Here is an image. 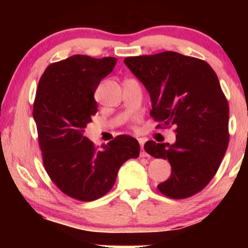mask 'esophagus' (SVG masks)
<instances>
[{
    "instance_id": "obj_1",
    "label": "esophagus",
    "mask_w": 248,
    "mask_h": 248,
    "mask_svg": "<svg viewBox=\"0 0 248 248\" xmlns=\"http://www.w3.org/2000/svg\"><path fill=\"white\" fill-rule=\"evenodd\" d=\"M144 140L143 139H139V143H140V145H141V157H148V155H147V152L144 151V149H143V145H144Z\"/></svg>"
}]
</instances>
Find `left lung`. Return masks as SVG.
<instances>
[{"mask_svg": "<svg viewBox=\"0 0 248 248\" xmlns=\"http://www.w3.org/2000/svg\"><path fill=\"white\" fill-rule=\"evenodd\" d=\"M124 63L150 94L158 126H176L175 143L144 144L149 155L171 166L159 191L171 199L196 194L216 175L229 142V107L218 77L204 61L176 52L126 57Z\"/></svg>", "mask_w": 248, "mask_h": 248, "instance_id": "obj_1", "label": "left lung"}]
</instances>
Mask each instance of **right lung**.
I'll use <instances>...</instances> for the list:
<instances>
[{"label":"right lung","instance_id":"1","mask_svg":"<svg viewBox=\"0 0 248 248\" xmlns=\"http://www.w3.org/2000/svg\"><path fill=\"white\" fill-rule=\"evenodd\" d=\"M116 63L115 57L73 55L47 66L37 88L32 116L44 167L61 191L80 201L106 194L121 166L140 155V144L130 135H120L99 150L84 135L98 110L94 91Z\"/></svg>","mask_w":248,"mask_h":248}]
</instances>
